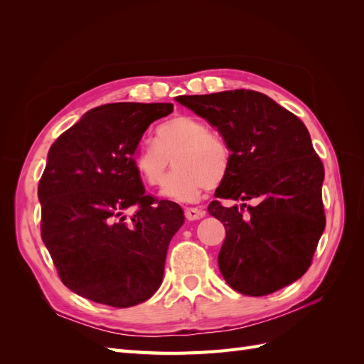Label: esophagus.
<instances>
[{"mask_svg":"<svg viewBox=\"0 0 364 364\" xmlns=\"http://www.w3.org/2000/svg\"><path fill=\"white\" fill-rule=\"evenodd\" d=\"M205 215V211H202V209L199 208H185V217L186 220H199Z\"/></svg>","mask_w":364,"mask_h":364,"instance_id":"1","label":"esophagus"}]
</instances>
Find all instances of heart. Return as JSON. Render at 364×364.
Wrapping results in <instances>:
<instances>
[{
    "instance_id": "b5f03b06",
    "label": "heart",
    "mask_w": 364,
    "mask_h": 364,
    "mask_svg": "<svg viewBox=\"0 0 364 364\" xmlns=\"http://www.w3.org/2000/svg\"><path fill=\"white\" fill-rule=\"evenodd\" d=\"M156 139L136 147L134 164L141 179L159 185L170 159L174 171L165 179L161 194L171 200H194L209 185L225 179L230 165V150L225 139L193 117H174L156 130Z\"/></svg>"
}]
</instances>
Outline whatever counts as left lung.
Returning <instances> with one entry per match:
<instances>
[{"instance_id":"8db88e82","label":"left lung","mask_w":364,"mask_h":364,"mask_svg":"<svg viewBox=\"0 0 364 364\" xmlns=\"http://www.w3.org/2000/svg\"><path fill=\"white\" fill-rule=\"evenodd\" d=\"M176 102L214 126L230 150L218 200L208 206L226 229L218 253L225 281L238 293L266 296L299 279L325 229L323 164L305 124L250 90L181 95ZM222 198L257 203L226 208Z\"/></svg>"}]
</instances>
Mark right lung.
<instances>
[{"label":"right lung","mask_w":364,"mask_h":364,"mask_svg":"<svg viewBox=\"0 0 364 364\" xmlns=\"http://www.w3.org/2000/svg\"><path fill=\"white\" fill-rule=\"evenodd\" d=\"M171 103H111L53 142L38 197L41 235L62 282L86 299L134 306L156 293L182 208L144 194L134 155ZM137 213L130 219L132 206Z\"/></svg>","instance_id":"right-lung-1"}]
</instances>
